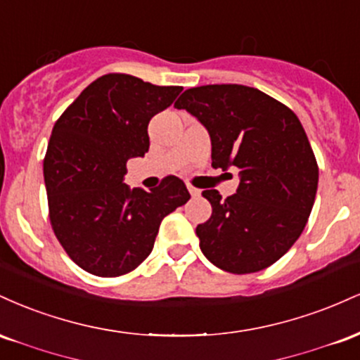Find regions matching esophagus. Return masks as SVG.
Returning a JSON list of instances; mask_svg holds the SVG:
<instances>
[{
    "instance_id": "obj_1",
    "label": "esophagus",
    "mask_w": 360,
    "mask_h": 360,
    "mask_svg": "<svg viewBox=\"0 0 360 360\" xmlns=\"http://www.w3.org/2000/svg\"><path fill=\"white\" fill-rule=\"evenodd\" d=\"M186 188H188V191H189V194H191L193 198L200 196V194H201L200 189H198V188H194V186H191V184H186Z\"/></svg>"
}]
</instances>
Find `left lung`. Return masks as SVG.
I'll return each instance as SVG.
<instances>
[{"mask_svg":"<svg viewBox=\"0 0 360 360\" xmlns=\"http://www.w3.org/2000/svg\"><path fill=\"white\" fill-rule=\"evenodd\" d=\"M174 106L206 127L214 169H240L233 196L203 191L213 212L196 226L201 252L232 274L272 266L298 240L316 196L318 164L298 117L242 84L186 89Z\"/></svg>","mask_w":360,"mask_h":360,"instance_id":"obj_1","label":"left lung"}]
</instances>
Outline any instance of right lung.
<instances>
[{
	"instance_id": "add662e5",
	"label": "right lung",
	"mask_w": 360,
	"mask_h": 360,
	"mask_svg": "<svg viewBox=\"0 0 360 360\" xmlns=\"http://www.w3.org/2000/svg\"><path fill=\"white\" fill-rule=\"evenodd\" d=\"M181 91L130 74H105L52 128L44 159L49 218L69 257L89 274L117 278L137 269L164 217L191 198L176 176L150 191L123 183L127 160L148 150L150 118Z\"/></svg>"
}]
</instances>
